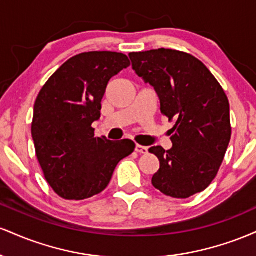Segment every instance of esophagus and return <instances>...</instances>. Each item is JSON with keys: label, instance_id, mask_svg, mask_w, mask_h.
<instances>
[{"label": "esophagus", "instance_id": "obj_1", "mask_svg": "<svg viewBox=\"0 0 256 256\" xmlns=\"http://www.w3.org/2000/svg\"><path fill=\"white\" fill-rule=\"evenodd\" d=\"M136 152H140V154H146L148 152V148L140 144H136Z\"/></svg>", "mask_w": 256, "mask_h": 256}]
</instances>
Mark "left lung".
I'll return each instance as SVG.
<instances>
[{
	"instance_id": "left-lung-1",
	"label": "left lung",
	"mask_w": 256,
	"mask_h": 256,
	"mask_svg": "<svg viewBox=\"0 0 256 256\" xmlns=\"http://www.w3.org/2000/svg\"><path fill=\"white\" fill-rule=\"evenodd\" d=\"M138 77L154 86L171 128L173 146H152L160 168L152 184L166 196L188 198L216 177L231 138L224 89L198 58L173 49L130 52Z\"/></svg>"
}]
</instances>
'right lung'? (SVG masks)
<instances>
[{
	"label": "right lung",
	"mask_w": 256,
	"mask_h": 256,
	"mask_svg": "<svg viewBox=\"0 0 256 256\" xmlns=\"http://www.w3.org/2000/svg\"><path fill=\"white\" fill-rule=\"evenodd\" d=\"M130 64L122 52H82L38 94L31 134L44 178L60 198L79 201L102 192L119 161L134 150L131 140L95 137L91 128L108 82Z\"/></svg>",
	"instance_id": "add662e5"
}]
</instances>
